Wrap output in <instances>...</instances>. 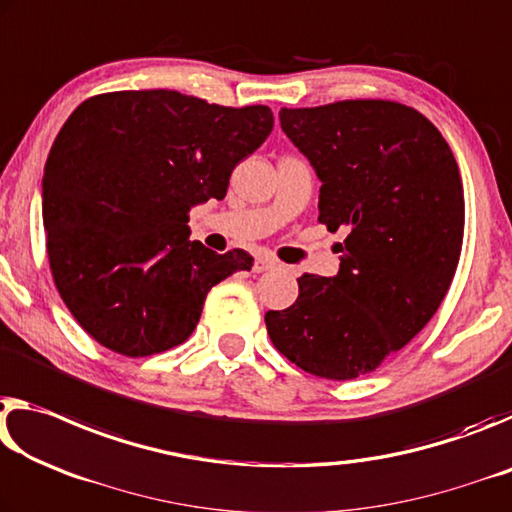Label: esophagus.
Listing matches in <instances>:
<instances>
[{
    "instance_id": "esophagus-1",
    "label": "esophagus",
    "mask_w": 512,
    "mask_h": 512,
    "mask_svg": "<svg viewBox=\"0 0 512 512\" xmlns=\"http://www.w3.org/2000/svg\"><path fill=\"white\" fill-rule=\"evenodd\" d=\"M272 267H276V261H272V258H267V256H258L251 270H254L256 274H261V272L272 270Z\"/></svg>"
}]
</instances>
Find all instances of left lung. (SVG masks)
<instances>
[{
	"mask_svg": "<svg viewBox=\"0 0 512 512\" xmlns=\"http://www.w3.org/2000/svg\"><path fill=\"white\" fill-rule=\"evenodd\" d=\"M281 129L313 165L320 222L347 231L335 276L301 274L299 297L265 315L274 347L333 381L370 374L438 311L465 229L456 158L415 108L349 99L281 108Z\"/></svg>",
	"mask_w": 512,
	"mask_h": 512,
	"instance_id": "8db88e82",
	"label": "left lung"
}]
</instances>
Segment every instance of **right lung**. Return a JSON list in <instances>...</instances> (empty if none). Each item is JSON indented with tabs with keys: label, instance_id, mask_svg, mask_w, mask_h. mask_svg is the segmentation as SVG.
<instances>
[{
	"label": "right lung",
	"instance_id": "obj_1",
	"mask_svg": "<svg viewBox=\"0 0 512 512\" xmlns=\"http://www.w3.org/2000/svg\"><path fill=\"white\" fill-rule=\"evenodd\" d=\"M267 106L226 108L177 90H120L77 106L52 145L43 222L54 283L83 331L122 356L188 340L208 290L251 270L247 251L190 240V208L272 133Z\"/></svg>",
	"mask_w": 512,
	"mask_h": 512
}]
</instances>
